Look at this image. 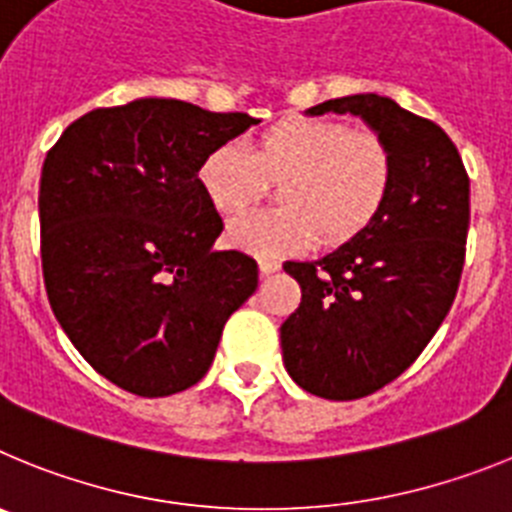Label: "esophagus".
<instances>
[{
  "label": "esophagus",
  "instance_id": "esophagus-1",
  "mask_svg": "<svg viewBox=\"0 0 512 512\" xmlns=\"http://www.w3.org/2000/svg\"><path fill=\"white\" fill-rule=\"evenodd\" d=\"M279 261L277 259H269V256H261L259 259V269H261V274H264V277H269V274H274V271H279Z\"/></svg>",
  "mask_w": 512,
  "mask_h": 512
}]
</instances>
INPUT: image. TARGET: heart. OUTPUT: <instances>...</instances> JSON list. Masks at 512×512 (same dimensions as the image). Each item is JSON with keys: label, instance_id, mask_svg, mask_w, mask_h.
<instances>
[{"label": "heart", "instance_id": "b5f03b06", "mask_svg": "<svg viewBox=\"0 0 512 512\" xmlns=\"http://www.w3.org/2000/svg\"><path fill=\"white\" fill-rule=\"evenodd\" d=\"M392 179L395 156L382 135L307 115L274 122L251 148L228 140L200 166L207 200L223 215H238L279 182L284 207L238 217L228 230L233 246L259 256H287L315 238L346 243L377 217Z\"/></svg>", "mask_w": 512, "mask_h": 512}]
</instances>
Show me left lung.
<instances>
[{"instance_id":"obj_1","label":"left lung","mask_w":512,"mask_h":512,"mask_svg":"<svg viewBox=\"0 0 512 512\" xmlns=\"http://www.w3.org/2000/svg\"><path fill=\"white\" fill-rule=\"evenodd\" d=\"M307 112L364 117L395 156L390 194L372 223L323 259L284 264L302 289L282 323L289 377L325 400H359L400 377L454 305L469 174L436 122L390 97L351 94Z\"/></svg>"}]
</instances>
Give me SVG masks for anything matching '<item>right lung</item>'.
Segmentation results:
<instances>
[{
	"label": "right lung",
	"mask_w": 512,
	"mask_h": 512,
	"mask_svg": "<svg viewBox=\"0 0 512 512\" xmlns=\"http://www.w3.org/2000/svg\"><path fill=\"white\" fill-rule=\"evenodd\" d=\"M179 99L97 107L63 130L40 174L48 302L94 372L140 397L200 382L259 264L212 251L223 220L200 184L212 148L256 125Z\"/></svg>",
	"instance_id": "1"
}]
</instances>
